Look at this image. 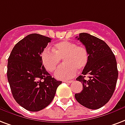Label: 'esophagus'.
<instances>
[{
  "label": "esophagus",
  "mask_w": 125,
  "mask_h": 125,
  "mask_svg": "<svg viewBox=\"0 0 125 125\" xmlns=\"http://www.w3.org/2000/svg\"><path fill=\"white\" fill-rule=\"evenodd\" d=\"M64 83H71L73 81H63Z\"/></svg>",
  "instance_id": "1"
}]
</instances>
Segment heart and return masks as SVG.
<instances>
[{
  "label": "heart",
  "mask_w": 125,
  "mask_h": 125,
  "mask_svg": "<svg viewBox=\"0 0 125 125\" xmlns=\"http://www.w3.org/2000/svg\"><path fill=\"white\" fill-rule=\"evenodd\" d=\"M63 59V64L55 71V77L58 79L72 78L77 70L81 71L88 63L89 55L87 49L83 46H78L70 41H62L55 44L52 52L45 49L41 54V60L48 71L52 72Z\"/></svg>",
  "instance_id": "1"
}]
</instances>
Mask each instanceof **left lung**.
<instances>
[{"mask_svg": "<svg viewBox=\"0 0 125 125\" xmlns=\"http://www.w3.org/2000/svg\"><path fill=\"white\" fill-rule=\"evenodd\" d=\"M77 40L87 49L89 60L82 75L76 80L81 82L83 89L75 94L80 104L88 109H97L106 104L112 96L118 78L115 57L104 41L88 33H80ZM88 74V80L84 78Z\"/></svg>", "mask_w": 125, "mask_h": 125, "instance_id": "obj_1", "label": "left lung"}]
</instances>
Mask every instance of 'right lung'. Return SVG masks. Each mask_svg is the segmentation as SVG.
I'll use <instances>...</instances> for the list:
<instances>
[{"mask_svg":"<svg viewBox=\"0 0 125 125\" xmlns=\"http://www.w3.org/2000/svg\"><path fill=\"white\" fill-rule=\"evenodd\" d=\"M51 39L33 33L19 41L8 59L7 77L16 102L30 111L47 107L54 99L62 82L48 73L41 60V54Z\"/></svg>","mask_w":125,"mask_h":125,"instance_id":"obj_1","label":"right lung"}]
</instances>
